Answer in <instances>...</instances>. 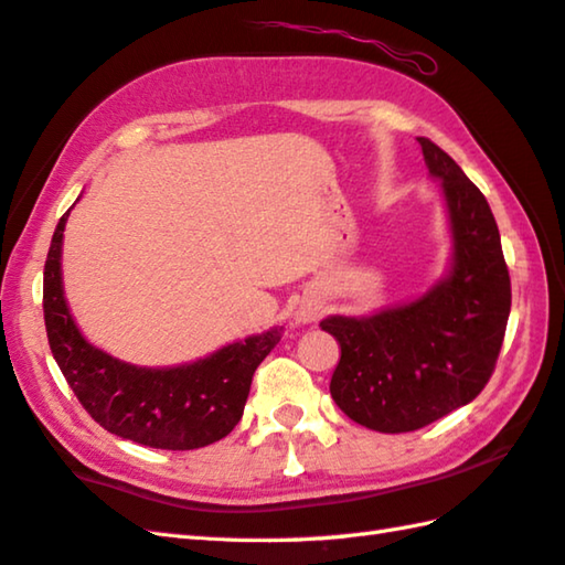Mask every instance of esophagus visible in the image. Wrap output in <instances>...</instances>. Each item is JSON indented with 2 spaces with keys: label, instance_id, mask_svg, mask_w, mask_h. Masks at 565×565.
I'll use <instances>...</instances> for the list:
<instances>
[{
  "label": "esophagus",
  "instance_id": "esophagus-1",
  "mask_svg": "<svg viewBox=\"0 0 565 565\" xmlns=\"http://www.w3.org/2000/svg\"><path fill=\"white\" fill-rule=\"evenodd\" d=\"M318 316H320V308H316V306H303L301 310H298V320H303V322L316 320Z\"/></svg>",
  "mask_w": 565,
  "mask_h": 565
}]
</instances>
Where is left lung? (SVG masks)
Returning <instances> with one entry per match:
<instances>
[{"label":"left lung","instance_id":"left-lung-1","mask_svg":"<svg viewBox=\"0 0 565 565\" xmlns=\"http://www.w3.org/2000/svg\"><path fill=\"white\" fill-rule=\"evenodd\" d=\"M417 142L447 196L449 279L379 316L320 322L342 352L330 381L334 403L354 423L386 435L435 423L486 388L512 306L498 223L481 189L429 138Z\"/></svg>","mask_w":565,"mask_h":565}]
</instances>
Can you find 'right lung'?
Returning <instances> with one entry per match:
<instances>
[{
  "label": "right lung",
  "instance_id": "add662e5",
  "mask_svg": "<svg viewBox=\"0 0 565 565\" xmlns=\"http://www.w3.org/2000/svg\"><path fill=\"white\" fill-rule=\"evenodd\" d=\"M67 213L47 249L43 316L51 352L84 411L111 435L152 449H199L231 435L243 417L252 376L279 344L281 328L174 369L118 362L82 338L65 303L60 257Z\"/></svg>",
  "mask_w": 565,
  "mask_h": 565
}]
</instances>
